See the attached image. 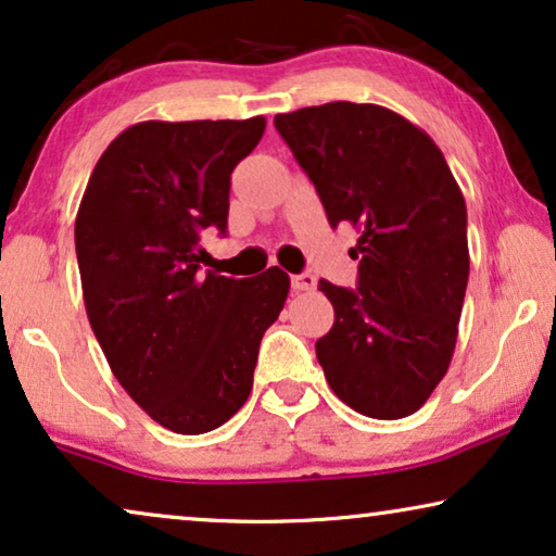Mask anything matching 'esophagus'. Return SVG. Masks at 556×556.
I'll list each match as a JSON object with an SVG mask.
<instances>
[{
  "label": "esophagus",
  "mask_w": 556,
  "mask_h": 556,
  "mask_svg": "<svg viewBox=\"0 0 556 556\" xmlns=\"http://www.w3.org/2000/svg\"><path fill=\"white\" fill-rule=\"evenodd\" d=\"M291 288H293L295 293L314 291V288H316V276H311V273H299V276L291 278Z\"/></svg>",
  "instance_id": "obj_1"
}]
</instances>
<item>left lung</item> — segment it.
Returning a JSON list of instances; mask_svg holds the SVG:
<instances>
[{
    "label": "left lung",
    "instance_id": "8db88e82",
    "mask_svg": "<svg viewBox=\"0 0 556 556\" xmlns=\"http://www.w3.org/2000/svg\"><path fill=\"white\" fill-rule=\"evenodd\" d=\"M331 227H359L356 288L321 280L331 331L316 341L333 394L375 420L420 409L451 367L468 286L466 200L422 128L375 103L278 113Z\"/></svg>",
    "mask_w": 556,
    "mask_h": 556
}]
</instances>
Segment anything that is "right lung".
<instances>
[{
  "instance_id": "add662e5",
  "label": "right lung",
  "mask_w": 556,
  "mask_h": 556,
  "mask_svg": "<svg viewBox=\"0 0 556 556\" xmlns=\"http://www.w3.org/2000/svg\"><path fill=\"white\" fill-rule=\"evenodd\" d=\"M263 131V116L126 128L75 217L90 329L136 405L179 435L215 430L245 405L261 339L291 288L280 268L200 270V235L227 232L230 174Z\"/></svg>"
}]
</instances>
